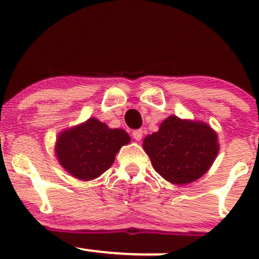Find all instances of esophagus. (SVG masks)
<instances>
[{
  "instance_id": "34e87169",
  "label": "esophagus",
  "mask_w": 259,
  "mask_h": 259,
  "mask_svg": "<svg viewBox=\"0 0 259 259\" xmlns=\"http://www.w3.org/2000/svg\"><path fill=\"white\" fill-rule=\"evenodd\" d=\"M133 138L136 140V141H140L142 139V130L138 129V130H134L133 132Z\"/></svg>"
}]
</instances>
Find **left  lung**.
I'll return each mask as SVG.
<instances>
[{
  "label": "left lung",
  "mask_w": 259,
  "mask_h": 259,
  "mask_svg": "<svg viewBox=\"0 0 259 259\" xmlns=\"http://www.w3.org/2000/svg\"><path fill=\"white\" fill-rule=\"evenodd\" d=\"M154 170L175 185L200 179L219 152L218 135L207 123L169 115L142 144Z\"/></svg>",
  "instance_id": "1"
}]
</instances>
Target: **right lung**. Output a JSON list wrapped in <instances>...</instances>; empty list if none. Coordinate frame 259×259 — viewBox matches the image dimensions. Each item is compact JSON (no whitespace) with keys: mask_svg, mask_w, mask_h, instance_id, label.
Returning a JSON list of instances; mask_svg holds the SVG:
<instances>
[{"mask_svg":"<svg viewBox=\"0 0 259 259\" xmlns=\"http://www.w3.org/2000/svg\"><path fill=\"white\" fill-rule=\"evenodd\" d=\"M129 142L125 130L111 129L96 118H90L58 134L55 154L67 173L89 181L111 168L115 154Z\"/></svg>","mask_w":259,"mask_h":259,"instance_id":"right-lung-1","label":"right lung"}]
</instances>
